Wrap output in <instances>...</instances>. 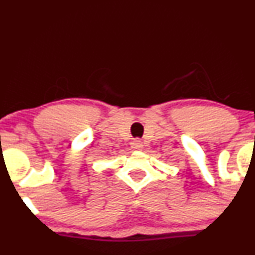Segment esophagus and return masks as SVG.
Masks as SVG:
<instances>
[{
  "label": "esophagus",
  "mask_w": 255,
  "mask_h": 255,
  "mask_svg": "<svg viewBox=\"0 0 255 255\" xmlns=\"http://www.w3.org/2000/svg\"><path fill=\"white\" fill-rule=\"evenodd\" d=\"M131 147H133L134 149H140L142 148V142H141V140L139 139H135L131 142Z\"/></svg>",
  "instance_id": "34e87169"
}]
</instances>
